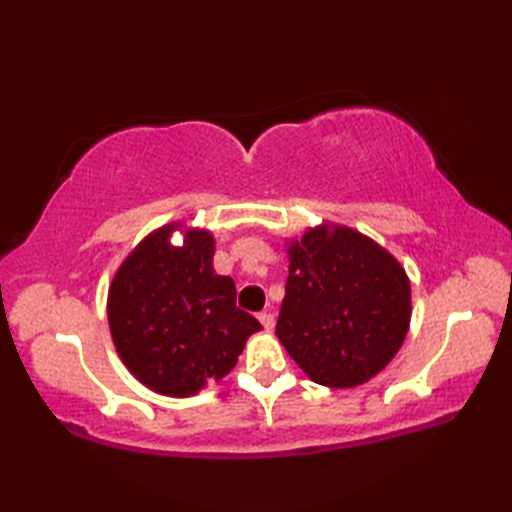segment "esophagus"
<instances>
[{
    "mask_svg": "<svg viewBox=\"0 0 512 512\" xmlns=\"http://www.w3.org/2000/svg\"><path fill=\"white\" fill-rule=\"evenodd\" d=\"M259 321H262L266 332H270V330L275 328V314L273 312H262V314H259Z\"/></svg>",
    "mask_w": 512,
    "mask_h": 512,
    "instance_id": "1",
    "label": "esophagus"
}]
</instances>
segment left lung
Masks as SVG:
<instances>
[{"instance_id": "8db88e82", "label": "left lung", "mask_w": 512, "mask_h": 512, "mask_svg": "<svg viewBox=\"0 0 512 512\" xmlns=\"http://www.w3.org/2000/svg\"><path fill=\"white\" fill-rule=\"evenodd\" d=\"M275 334L314 383L356 387L385 369L405 341L411 286L405 268L347 226H317L288 248Z\"/></svg>"}]
</instances>
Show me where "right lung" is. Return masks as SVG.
Listing matches in <instances>:
<instances>
[{"mask_svg":"<svg viewBox=\"0 0 512 512\" xmlns=\"http://www.w3.org/2000/svg\"><path fill=\"white\" fill-rule=\"evenodd\" d=\"M176 228H158L127 255L112 279L107 319L129 372L156 394L184 398L231 372L262 325L235 306V281L215 275L213 235L189 228L173 246Z\"/></svg>","mask_w":512,"mask_h":512,"instance_id":"obj_1","label":"right lung"}]
</instances>
